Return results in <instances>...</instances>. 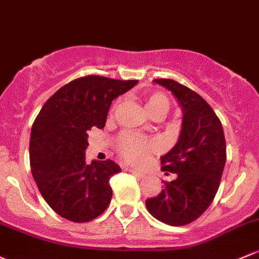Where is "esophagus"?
Segmentation results:
<instances>
[{"label": "esophagus", "instance_id": "esophagus-1", "mask_svg": "<svg viewBox=\"0 0 259 259\" xmlns=\"http://www.w3.org/2000/svg\"><path fill=\"white\" fill-rule=\"evenodd\" d=\"M126 171H127V172L133 174V175H135V176H137V178H139V179L144 178V174H143V172H139V171L134 170V168H130V167H127V168H126Z\"/></svg>", "mask_w": 259, "mask_h": 259}]
</instances>
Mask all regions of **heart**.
Segmentation results:
<instances>
[{
    "label": "heart",
    "mask_w": 259,
    "mask_h": 259,
    "mask_svg": "<svg viewBox=\"0 0 259 259\" xmlns=\"http://www.w3.org/2000/svg\"><path fill=\"white\" fill-rule=\"evenodd\" d=\"M115 107L116 103L111 108L110 114L114 113ZM145 107L150 116L157 113H162L164 115H166L168 108H170V103H168V99L164 94L151 93L145 97ZM118 149L122 155V157L126 159L127 161L133 162V164H141L150 155L152 145L146 143V141L141 140V139L130 137V135H124V137L119 139Z\"/></svg>",
    "instance_id": "heart-1"
}]
</instances>
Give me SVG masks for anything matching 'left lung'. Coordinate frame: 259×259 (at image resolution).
<instances>
[{"instance_id":"obj_1","label":"left lung","mask_w":259,"mask_h":259,"mask_svg":"<svg viewBox=\"0 0 259 259\" xmlns=\"http://www.w3.org/2000/svg\"><path fill=\"white\" fill-rule=\"evenodd\" d=\"M176 99L182 111L179 140L161 156V170L176 174L164 190L148 198L146 208L159 221L184 226L201 216L219 190L226 164L222 124L202 97L172 79H154Z\"/></svg>"}]
</instances>
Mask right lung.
Returning a JSON list of instances; mask_svg holds the SVG:
<instances>
[{"instance_id":"right-lung-1","label":"right lung","mask_w":259,"mask_h":259,"mask_svg":"<svg viewBox=\"0 0 259 259\" xmlns=\"http://www.w3.org/2000/svg\"><path fill=\"white\" fill-rule=\"evenodd\" d=\"M138 80L88 75L65 84L46 102L32 125L29 162L46 202L59 216L88 222L110 203L109 180L121 168L113 160L85 161L88 132L103 129L111 102Z\"/></svg>"}]
</instances>
